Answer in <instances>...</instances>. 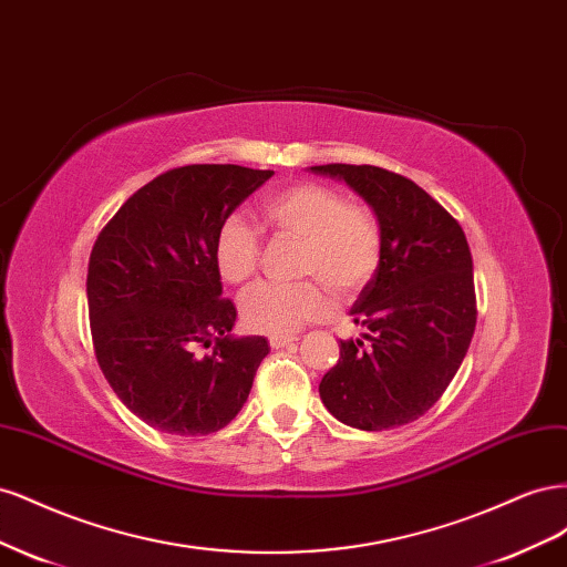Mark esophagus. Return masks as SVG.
I'll use <instances>...</instances> for the list:
<instances>
[{
  "instance_id": "1",
  "label": "esophagus",
  "mask_w": 567,
  "mask_h": 567,
  "mask_svg": "<svg viewBox=\"0 0 567 567\" xmlns=\"http://www.w3.org/2000/svg\"><path fill=\"white\" fill-rule=\"evenodd\" d=\"M298 338L296 336H269V346L274 348V350H279V348H288V346H293Z\"/></svg>"
}]
</instances>
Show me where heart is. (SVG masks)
<instances>
[{"mask_svg": "<svg viewBox=\"0 0 567 567\" xmlns=\"http://www.w3.org/2000/svg\"><path fill=\"white\" fill-rule=\"evenodd\" d=\"M257 217L277 236L300 238L296 271L312 277L296 284H260L241 298V319L250 331L290 336L329 315L336 296H354L383 262V227L364 203L321 182H298L265 194ZM213 257L227 284H248L262 260V236L250 221L229 215L219 221Z\"/></svg>", "mask_w": 567, "mask_h": 567, "instance_id": "obj_1", "label": "heart"}]
</instances>
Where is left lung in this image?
<instances>
[{
    "instance_id": "1",
    "label": "left lung",
    "mask_w": 567,
    "mask_h": 567,
    "mask_svg": "<svg viewBox=\"0 0 567 567\" xmlns=\"http://www.w3.org/2000/svg\"><path fill=\"white\" fill-rule=\"evenodd\" d=\"M346 179L383 227V262L352 317L364 340H340L323 406L359 431L421 419L456 375L475 331L473 257L458 221L419 184L375 165H315Z\"/></svg>"
}]
</instances>
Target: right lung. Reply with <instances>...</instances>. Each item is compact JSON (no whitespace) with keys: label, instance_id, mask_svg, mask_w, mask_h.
<instances>
[{"label":"right lung","instance_id":"1","mask_svg":"<svg viewBox=\"0 0 567 567\" xmlns=\"http://www.w3.org/2000/svg\"><path fill=\"white\" fill-rule=\"evenodd\" d=\"M271 169L184 165L151 179L99 231L87 267L96 362L132 414L169 435L225 427L269 352L262 336L231 338L213 246L219 221ZM215 339L214 354L195 348Z\"/></svg>","mask_w":567,"mask_h":567}]
</instances>
